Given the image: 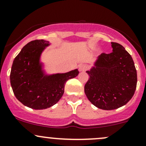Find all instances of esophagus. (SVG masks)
Wrapping results in <instances>:
<instances>
[{
  "label": "esophagus",
  "mask_w": 146,
  "mask_h": 146,
  "mask_svg": "<svg viewBox=\"0 0 146 146\" xmlns=\"http://www.w3.org/2000/svg\"><path fill=\"white\" fill-rule=\"evenodd\" d=\"M88 68V66L85 64H82L79 66V71H85Z\"/></svg>",
  "instance_id": "1"
}]
</instances>
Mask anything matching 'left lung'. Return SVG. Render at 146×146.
Segmentation results:
<instances>
[{"label": "left lung", "mask_w": 146, "mask_h": 146, "mask_svg": "<svg viewBox=\"0 0 146 146\" xmlns=\"http://www.w3.org/2000/svg\"><path fill=\"white\" fill-rule=\"evenodd\" d=\"M112 52L102 53L93 67L85 85L88 99L98 108L112 110L125 105L134 95L137 73L131 56L124 47L111 42Z\"/></svg>", "instance_id": "1"}]
</instances>
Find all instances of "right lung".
Returning a JSON list of instances; mask_svg holds the SVG:
<instances>
[{"label":"right lung","mask_w":146,"mask_h":146,"mask_svg":"<svg viewBox=\"0 0 146 146\" xmlns=\"http://www.w3.org/2000/svg\"><path fill=\"white\" fill-rule=\"evenodd\" d=\"M49 44L43 39L29 42L15 58L11 68L10 84L15 96L34 110H44L56 104L64 95L66 81L79 73L75 69L65 73L46 74L40 57Z\"/></svg>","instance_id":"right-lung-1"}]
</instances>
